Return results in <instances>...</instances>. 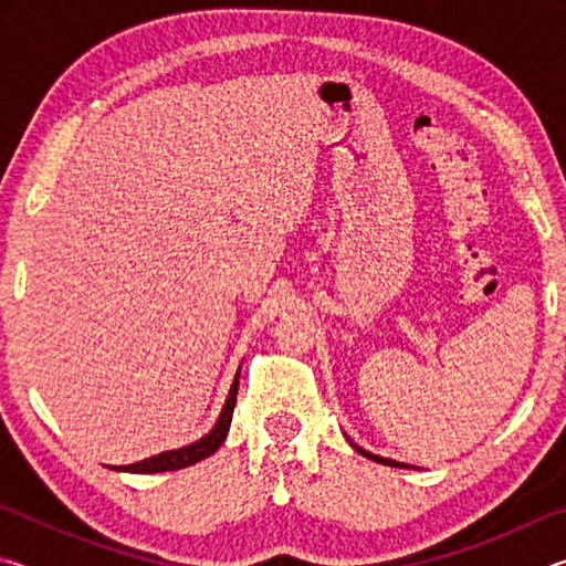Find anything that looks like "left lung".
<instances>
[{
    "instance_id": "8db88e82",
    "label": "left lung",
    "mask_w": 566,
    "mask_h": 566,
    "mask_svg": "<svg viewBox=\"0 0 566 566\" xmlns=\"http://www.w3.org/2000/svg\"><path fill=\"white\" fill-rule=\"evenodd\" d=\"M349 439V437H347ZM349 444L357 449V452L361 454V457H367V459H371V462H379V464H387V467H399V469H417V467H409V464H405V462H395V459H387V457H379V454H371V452H367V449H361L359 444H354L352 439H349Z\"/></svg>"
}]
</instances>
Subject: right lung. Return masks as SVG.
I'll return each mask as SVG.
<instances>
[{"label": "right lung", "mask_w": 566, "mask_h": 566, "mask_svg": "<svg viewBox=\"0 0 566 566\" xmlns=\"http://www.w3.org/2000/svg\"><path fill=\"white\" fill-rule=\"evenodd\" d=\"M239 371H242V367L237 369L234 381H232V387H229V395L224 399L222 411H219L214 427L209 429L205 437H199L197 442H191L187 447L167 449V452H159V454L149 457V459H142V462L109 467V469H114V472H132V474L175 472V469H185L189 464L202 462V459H207L209 454H214L229 434V424H232V415H234V405H237V389H239Z\"/></svg>", "instance_id": "obj_1"}]
</instances>
